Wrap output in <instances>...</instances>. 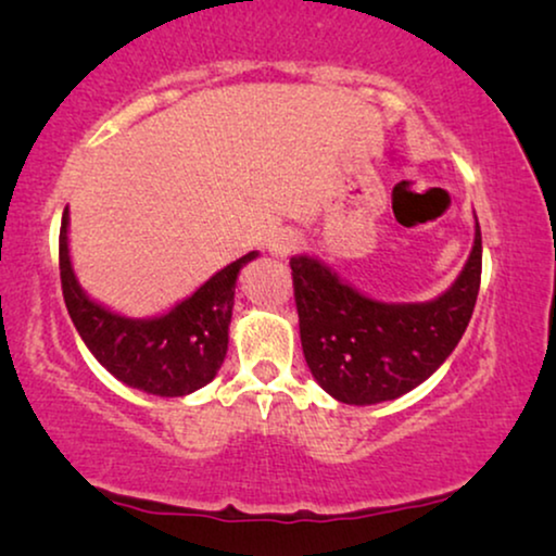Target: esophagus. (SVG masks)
<instances>
[{
  "label": "esophagus",
  "mask_w": 556,
  "mask_h": 556,
  "mask_svg": "<svg viewBox=\"0 0 556 556\" xmlns=\"http://www.w3.org/2000/svg\"><path fill=\"white\" fill-rule=\"evenodd\" d=\"M301 245V235L295 232V230H278L276 235H273V238L268 240V248H270V253L276 255V257H286V255H291L295 248Z\"/></svg>",
  "instance_id": "esophagus-1"
}]
</instances>
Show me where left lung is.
Returning <instances> with one entry per match:
<instances>
[{"label":"left lung","instance_id":"obj_1","mask_svg":"<svg viewBox=\"0 0 556 556\" xmlns=\"http://www.w3.org/2000/svg\"><path fill=\"white\" fill-rule=\"evenodd\" d=\"M481 227L466 268L435 301L382 303L308 255L291 261L301 346L316 382L346 405H377L425 382L466 331L481 288Z\"/></svg>","mask_w":556,"mask_h":556}]
</instances>
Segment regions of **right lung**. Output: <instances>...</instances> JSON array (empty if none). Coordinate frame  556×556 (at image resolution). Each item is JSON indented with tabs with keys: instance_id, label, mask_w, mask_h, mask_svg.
Returning a JSON list of instances; mask_svg holds the SVG:
<instances>
[{
	"instance_id": "obj_1",
	"label": "right lung",
	"mask_w": 556,
	"mask_h": 556,
	"mask_svg": "<svg viewBox=\"0 0 556 556\" xmlns=\"http://www.w3.org/2000/svg\"><path fill=\"white\" fill-rule=\"evenodd\" d=\"M257 253L242 255L156 318H126L80 291L67 255V210L60 223V283L80 339L121 382L159 397H185L212 382L227 354L235 280Z\"/></svg>"
}]
</instances>
